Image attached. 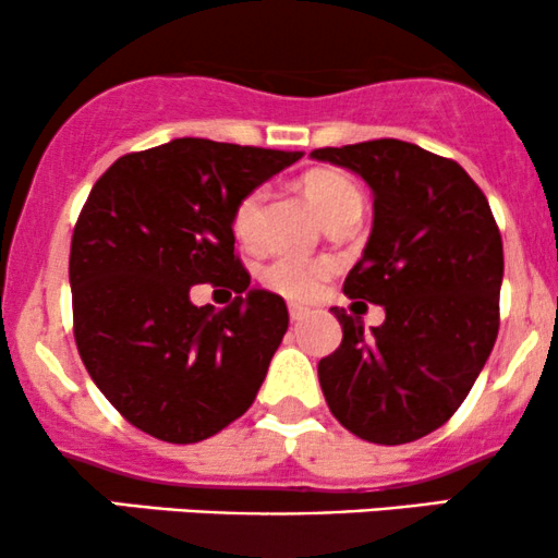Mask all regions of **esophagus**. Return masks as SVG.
<instances>
[{
	"label": "esophagus",
	"mask_w": 558,
	"mask_h": 558,
	"mask_svg": "<svg viewBox=\"0 0 558 558\" xmlns=\"http://www.w3.org/2000/svg\"><path fill=\"white\" fill-rule=\"evenodd\" d=\"M288 315H291L293 323H299V319H304L306 315H310V310L301 304H288Z\"/></svg>",
	"instance_id": "esophagus-1"
}]
</instances>
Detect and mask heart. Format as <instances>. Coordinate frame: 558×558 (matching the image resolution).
<instances>
[{"mask_svg": "<svg viewBox=\"0 0 558 558\" xmlns=\"http://www.w3.org/2000/svg\"><path fill=\"white\" fill-rule=\"evenodd\" d=\"M304 196L315 207V213L325 220L351 204H362L360 191L354 183L345 181L343 175L328 170H315L301 181ZM262 202H265V191L257 189L246 194L235 204L233 209V233L243 243H254L259 235V215ZM330 272V265L325 259H299V257H275L270 265L262 270V280L267 288L283 293L288 299H310L317 291L319 278Z\"/></svg>", "mask_w": 558, "mask_h": 558, "instance_id": "obj_1", "label": "heart"}]
</instances>
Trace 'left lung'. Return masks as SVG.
<instances>
[{"mask_svg":"<svg viewBox=\"0 0 558 558\" xmlns=\"http://www.w3.org/2000/svg\"><path fill=\"white\" fill-rule=\"evenodd\" d=\"M373 191V233L343 293L386 310L377 328L332 306L343 341L317 375L332 417L369 444H412L462 407L498 336L504 243L488 198L453 159L399 138L315 149Z\"/></svg>","mask_w":558,"mask_h":558,"instance_id":"8db88e82","label":"left lung"}]
</instances>
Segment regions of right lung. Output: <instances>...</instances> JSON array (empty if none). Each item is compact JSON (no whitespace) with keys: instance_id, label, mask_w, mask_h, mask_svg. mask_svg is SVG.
<instances>
[{"instance_id":"obj_1","label":"right lung","mask_w":558,"mask_h":558,"mask_svg":"<svg viewBox=\"0 0 558 558\" xmlns=\"http://www.w3.org/2000/svg\"><path fill=\"white\" fill-rule=\"evenodd\" d=\"M301 151L172 138L96 181L70 243L78 354L138 430L196 444L239 420L288 330L286 301L233 254V209ZM228 287L222 311L190 288Z\"/></svg>"}]
</instances>
